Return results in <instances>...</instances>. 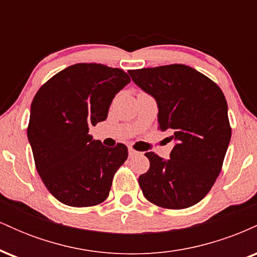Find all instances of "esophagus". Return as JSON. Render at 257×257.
Instances as JSON below:
<instances>
[{"label": "esophagus", "mask_w": 257, "mask_h": 257, "mask_svg": "<svg viewBox=\"0 0 257 257\" xmlns=\"http://www.w3.org/2000/svg\"><path fill=\"white\" fill-rule=\"evenodd\" d=\"M128 151H129V157H134V156H137L139 153L138 151H135V150H133V149H129Z\"/></svg>", "instance_id": "obj_1"}]
</instances>
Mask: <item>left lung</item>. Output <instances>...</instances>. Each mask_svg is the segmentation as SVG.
Instances as JSON below:
<instances>
[{
  "mask_svg": "<svg viewBox=\"0 0 257 257\" xmlns=\"http://www.w3.org/2000/svg\"><path fill=\"white\" fill-rule=\"evenodd\" d=\"M135 84L155 98L158 128L172 133L169 159L146 152L150 169L139 176L144 196L167 209L200 202L221 172L231 140L228 107L219 85L182 64L131 70Z\"/></svg>",
  "mask_w": 257,
  "mask_h": 257,
  "instance_id": "left-lung-1",
  "label": "left lung"
}]
</instances>
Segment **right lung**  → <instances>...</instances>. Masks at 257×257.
Listing matches in <instances>:
<instances>
[{
    "mask_svg": "<svg viewBox=\"0 0 257 257\" xmlns=\"http://www.w3.org/2000/svg\"><path fill=\"white\" fill-rule=\"evenodd\" d=\"M129 82L120 69L75 64L57 73L35 95L29 143L43 184L63 204L93 206L108 197L128 149L123 144L106 147L88 132L107 118L114 95Z\"/></svg>",
    "mask_w": 257,
    "mask_h": 257,
    "instance_id": "right-lung-1",
    "label": "right lung"
}]
</instances>
